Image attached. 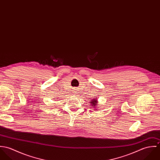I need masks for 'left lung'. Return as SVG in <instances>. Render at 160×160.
Wrapping results in <instances>:
<instances>
[{"instance_id": "8db88e82", "label": "left lung", "mask_w": 160, "mask_h": 160, "mask_svg": "<svg viewBox=\"0 0 160 160\" xmlns=\"http://www.w3.org/2000/svg\"><path fill=\"white\" fill-rule=\"evenodd\" d=\"M97 102H98V101H97L95 98L92 100V102H91V104L92 106L93 107V108H95V107H96V106H97Z\"/></svg>"}]
</instances>
